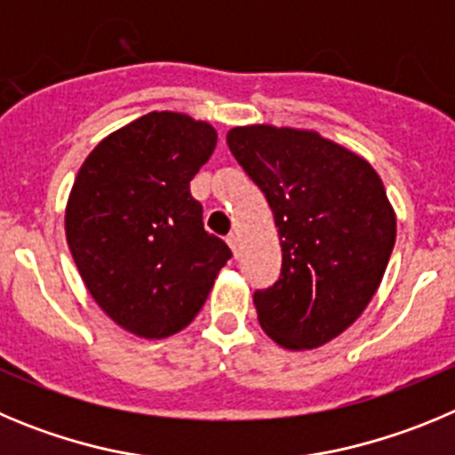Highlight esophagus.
Segmentation results:
<instances>
[{"label":"esophagus","instance_id":"esophagus-1","mask_svg":"<svg viewBox=\"0 0 455 455\" xmlns=\"http://www.w3.org/2000/svg\"><path fill=\"white\" fill-rule=\"evenodd\" d=\"M228 245H230L232 248V252H235V255H239V236L236 235H228Z\"/></svg>","mask_w":455,"mask_h":455}]
</instances>
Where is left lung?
<instances>
[{"label":"left lung","instance_id":"8db88e82","mask_svg":"<svg viewBox=\"0 0 455 455\" xmlns=\"http://www.w3.org/2000/svg\"><path fill=\"white\" fill-rule=\"evenodd\" d=\"M228 146L264 191L282 245V275L255 291L257 320L279 347H320L381 284L397 236L386 187L365 157L315 131L236 126Z\"/></svg>","mask_w":455,"mask_h":455}]
</instances>
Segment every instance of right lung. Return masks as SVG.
Listing matches in <instances>:
<instances>
[{"mask_svg": "<svg viewBox=\"0 0 455 455\" xmlns=\"http://www.w3.org/2000/svg\"><path fill=\"white\" fill-rule=\"evenodd\" d=\"M216 140L212 124L148 112L99 141L69 191L74 264L103 314L140 339L185 329L232 257L189 191Z\"/></svg>", "mask_w": 455, "mask_h": 455, "instance_id": "add662e5", "label": "right lung"}]
</instances>
